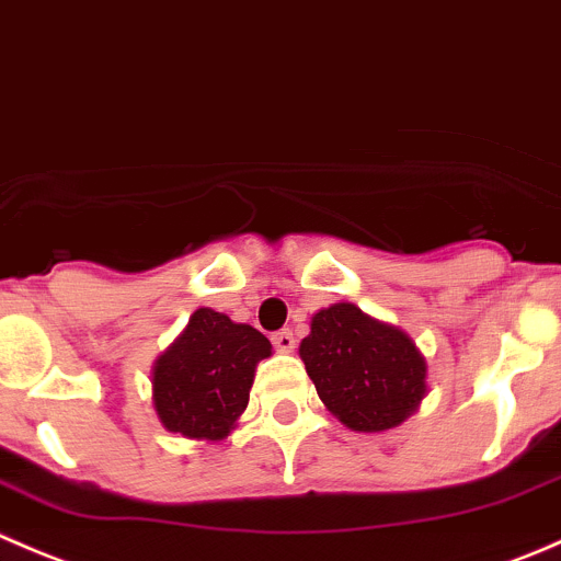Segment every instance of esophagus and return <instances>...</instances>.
I'll use <instances>...</instances> for the list:
<instances>
[{
	"label": "esophagus",
	"mask_w": 561,
	"mask_h": 561,
	"mask_svg": "<svg viewBox=\"0 0 561 561\" xmlns=\"http://www.w3.org/2000/svg\"><path fill=\"white\" fill-rule=\"evenodd\" d=\"M273 346L278 348V352H294V346H297V341H294L291 330H278V332H273Z\"/></svg>",
	"instance_id": "1"
}]
</instances>
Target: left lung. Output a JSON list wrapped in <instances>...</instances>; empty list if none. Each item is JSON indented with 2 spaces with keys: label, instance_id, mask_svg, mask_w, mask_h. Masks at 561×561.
I'll return each mask as SVG.
<instances>
[{
  "label": "left lung",
  "instance_id": "8db88e82",
  "mask_svg": "<svg viewBox=\"0 0 561 561\" xmlns=\"http://www.w3.org/2000/svg\"><path fill=\"white\" fill-rule=\"evenodd\" d=\"M299 357L324 407L354 431L396 428L425 396L412 337L348 302L313 316Z\"/></svg>",
  "mask_w": 561,
  "mask_h": 561
}]
</instances>
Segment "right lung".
<instances>
[{
  "label": "right lung",
  "instance_id": "1",
  "mask_svg": "<svg viewBox=\"0 0 561 561\" xmlns=\"http://www.w3.org/2000/svg\"><path fill=\"white\" fill-rule=\"evenodd\" d=\"M270 348L251 324L198 308L154 363L152 401L160 423L187 439H224L248 407L256 363L270 357Z\"/></svg>",
  "mask_w": 561,
  "mask_h": 561
}]
</instances>
